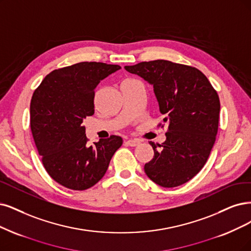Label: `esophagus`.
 I'll return each instance as SVG.
<instances>
[{"label": "esophagus", "mask_w": 251, "mask_h": 251, "mask_svg": "<svg viewBox=\"0 0 251 251\" xmlns=\"http://www.w3.org/2000/svg\"><path fill=\"white\" fill-rule=\"evenodd\" d=\"M127 146L129 147H136L141 144V142L138 140H128L126 143H125Z\"/></svg>", "instance_id": "obj_1"}]
</instances>
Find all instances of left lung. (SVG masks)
Masks as SVG:
<instances>
[{
    "label": "left lung",
    "instance_id": "8db88e82",
    "mask_svg": "<svg viewBox=\"0 0 251 251\" xmlns=\"http://www.w3.org/2000/svg\"><path fill=\"white\" fill-rule=\"evenodd\" d=\"M125 69L153 86L163 122L168 123L165 142H150L154 157L145 164V173L162 187L180 186L203 168L215 143L220 111L217 92L205 74L187 65L155 60Z\"/></svg>",
    "mask_w": 251,
    "mask_h": 251
}]
</instances>
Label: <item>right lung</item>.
Here are the masks:
<instances>
[{
    "label": "right lung",
    "instance_id": "add662e5",
    "mask_svg": "<svg viewBox=\"0 0 251 251\" xmlns=\"http://www.w3.org/2000/svg\"><path fill=\"white\" fill-rule=\"evenodd\" d=\"M121 69L119 65L81 62L48 74L34 92L30 105L31 130L44 169L62 186L86 190L101 180L120 136L88 145L83 119L94 115L95 88Z\"/></svg>",
    "mask_w": 251,
    "mask_h": 251
}]
</instances>
